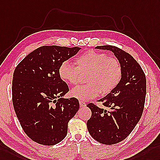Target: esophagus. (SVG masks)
Listing matches in <instances>:
<instances>
[{
	"mask_svg": "<svg viewBox=\"0 0 160 160\" xmlns=\"http://www.w3.org/2000/svg\"><path fill=\"white\" fill-rule=\"evenodd\" d=\"M79 104H80V106L82 107H84L86 106V103L83 102V101H79Z\"/></svg>",
	"mask_w": 160,
	"mask_h": 160,
	"instance_id": "esophagus-1",
	"label": "esophagus"
}]
</instances>
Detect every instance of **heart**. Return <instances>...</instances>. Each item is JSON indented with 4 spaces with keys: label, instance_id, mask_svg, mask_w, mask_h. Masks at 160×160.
Here are the masks:
<instances>
[{
    "label": "heart",
    "instance_id": "1",
    "mask_svg": "<svg viewBox=\"0 0 160 160\" xmlns=\"http://www.w3.org/2000/svg\"><path fill=\"white\" fill-rule=\"evenodd\" d=\"M76 65L64 61L60 65L58 73L66 83L77 85L81 75L88 74L86 85L73 88L71 95L80 100L94 98L100 93L107 95L118 86L122 76V67L119 60L104 53L89 50L76 60Z\"/></svg>",
    "mask_w": 160,
    "mask_h": 160
}]
</instances>
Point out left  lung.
<instances>
[{"label":"left lung","mask_w":160,"mask_h":160,"mask_svg":"<svg viewBox=\"0 0 160 160\" xmlns=\"http://www.w3.org/2000/svg\"><path fill=\"white\" fill-rule=\"evenodd\" d=\"M96 49L111 51L122 67L118 86L98 100L108 110L92 102L87 104L92 111L87 122L89 134L96 141L111 145L127 138L141 119L145 102L146 77L140 64L125 51L112 45L97 46Z\"/></svg>","instance_id":"left-lung-1"}]
</instances>
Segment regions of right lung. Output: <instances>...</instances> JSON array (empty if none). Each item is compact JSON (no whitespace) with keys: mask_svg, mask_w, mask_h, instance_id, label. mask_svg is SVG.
<instances>
[{"mask_svg":"<svg viewBox=\"0 0 160 160\" xmlns=\"http://www.w3.org/2000/svg\"><path fill=\"white\" fill-rule=\"evenodd\" d=\"M79 47L42 46L26 56L15 68L12 102L23 130L33 141L50 146L67 136L68 123L79 108L75 98H63L69 91L58 73L62 62Z\"/></svg>","mask_w":160,"mask_h":160,"instance_id":"1","label":"right lung"}]
</instances>
